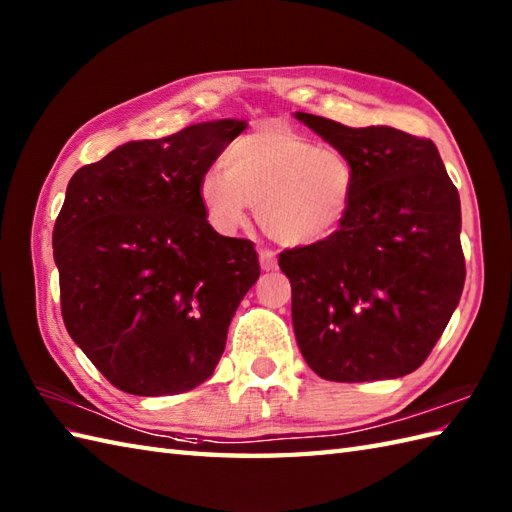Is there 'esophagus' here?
Instances as JSON below:
<instances>
[{"mask_svg":"<svg viewBox=\"0 0 512 512\" xmlns=\"http://www.w3.org/2000/svg\"><path fill=\"white\" fill-rule=\"evenodd\" d=\"M259 264H262V270H275L277 268V255L273 250L262 248L259 250Z\"/></svg>","mask_w":512,"mask_h":512,"instance_id":"1","label":"esophagus"}]
</instances>
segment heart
Returning <instances> with one entry per match:
<instances>
[{
    "instance_id": "1",
    "label": "heart",
    "mask_w": 512,
    "mask_h": 512,
    "mask_svg": "<svg viewBox=\"0 0 512 512\" xmlns=\"http://www.w3.org/2000/svg\"><path fill=\"white\" fill-rule=\"evenodd\" d=\"M224 167L202 173L198 195L217 233L233 235L257 206L264 231L284 246L323 242L345 220L354 169L339 149L314 145L268 121L228 147Z\"/></svg>"
}]
</instances>
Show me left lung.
Listing matches in <instances>:
<instances>
[{
	"label": "left lung",
	"instance_id": "1",
	"mask_svg": "<svg viewBox=\"0 0 512 512\" xmlns=\"http://www.w3.org/2000/svg\"><path fill=\"white\" fill-rule=\"evenodd\" d=\"M354 169L345 220L323 242L290 248L292 325L312 372L365 383L418 369L464 288L460 195L438 147L394 127H345L295 114Z\"/></svg>",
	"mask_w": 512,
	"mask_h": 512
}]
</instances>
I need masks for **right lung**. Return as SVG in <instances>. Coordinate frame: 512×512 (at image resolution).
Masks as SVG:
<instances>
[{
	"mask_svg": "<svg viewBox=\"0 0 512 512\" xmlns=\"http://www.w3.org/2000/svg\"><path fill=\"white\" fill-rule=\"evenodd\" d=\"M244 121L132 140L74 173L54 222L61 314L114 387L173 396L202 385L259 277L253 242L206 220L198 184Z\"/></svg>",
	"mask_w": 512,
	"mask_h": 512,
	"instance_id": "right-lung-1",
	"label": "right lung"
}]
</instances>
